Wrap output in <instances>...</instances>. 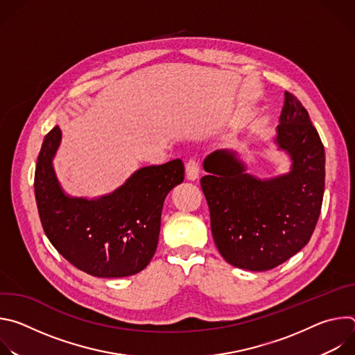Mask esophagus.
<instances>
[{"label":"esophagus","instance_id":"esophagus-1","mask_svg":"<svg viewBox=\"0 0 355 355\" xmlns=\"http://www.w3.org/2000/svg\"><path fill=\"white\" fill-rule=\"evenodd\" d=\"M199 162L198 159H189L187 163H185V173H187V178L188 180H196L199 177Z\"/></svg>","mask_w":355,"mask_h":355}]
</instances>
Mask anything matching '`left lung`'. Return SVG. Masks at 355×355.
<instances>
[{
    "label": "left lung",
    "mask_w": 355,
    "mask_h": 355,
    "mask_svg": "<svg viewBox=\"0 0 355 355\" xmlns=\"http://www.w3.org/2000/svg\"><path fill=\"white\" fill-rule=\"evenodd\" d=\"M277 128V143L292 159V170L257 180L226 150L205 162L200 178L215 244L237 268L267 271L305 247L316 227L324 192V147L308 111L291 92Z\"/></svg>",
    "instance_id": "8db88e82"
}]
</instances>
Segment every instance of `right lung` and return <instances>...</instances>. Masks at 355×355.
Masks as SVG:
<instances>
[{"instance_id":"right-lung-1","label":"right lung","mask_w":355,"mask_h":355,"mask_svg":"<svg viewBox=\"0 0 355 355\" xmlns=\"http://www.w3.org/2000/svg\"><path fill=\"white\" fill-rule=\"evenodd\" d=\"M60 139L59 126L46 135L35 171L36 204L47 239L69 263L89 275L137 274L156 252L164 199L184 181L182 160L143 167L96 200L69 198L52 166Z\"/></svg>"}]
</instances>
